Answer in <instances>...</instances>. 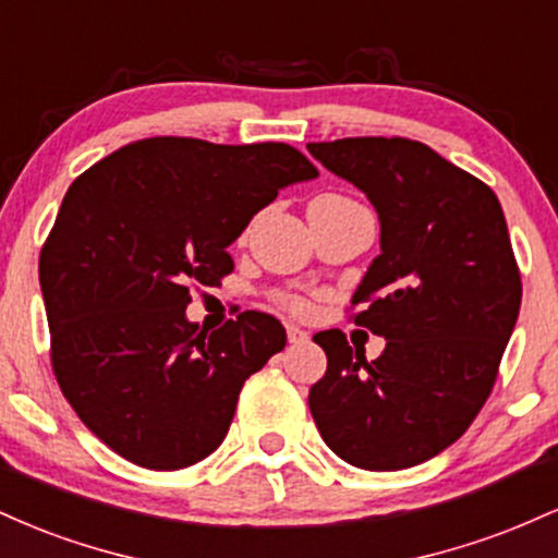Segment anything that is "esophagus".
Here are the masks:
<instances>
[{"instance_id": "1", "label": "esophagus", "mask_w": 558, "mask_h": 558, "mask_svg": "<svg viewBox=\"0 0 558 558\" xmlns=\"http://www.w3.org/2000/svg\"><path fill=\"white\" fill-rule=\"evenodd\" d=\"M286 332H288V341L291 343H304L306 338H310V332L301 330L299 325H286Z\"/></svg>"}]
</instances>
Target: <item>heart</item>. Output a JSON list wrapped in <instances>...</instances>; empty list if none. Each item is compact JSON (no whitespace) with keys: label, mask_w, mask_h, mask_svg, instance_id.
Listing matches in <instances>:
<instances>
[{"label":"heart","mask_w":558,"mask_h":558,"mask_svg":"<svg viewBox=\"0 0 558 558\" xmlns=\"http://www.w3.org/2000/svg\"><path fill=\"white\" fill-rule=\"evenodd\" d=\"M286 306L291 312H296V315H304V312H310V304H306V301L299 299V296H288L286 299Z\"/></svg>","instance_id":"heart-1"}]
</instances>
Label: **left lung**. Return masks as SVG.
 Wrapping results in <instances>:
<instances>
[{
    "mask_svg": "<svg viewBox=\"0 0 558 558\" xmlns=\"http://www.w3.org/2000/svg\"><path fill=\"white\" fill-rule=\"evenodd\" d=\"M330 172L367 194L380 254L356 288L354 323L386 338L367 362L341 330L310 390L323 440L373 472L422 464L464 435L488 401L517 325L522 280L498 198L483 181L409 138L306 144Z\"/></svg>",
    "mask_w": 558,
    "mask_h": 558,
    "instance_id": "1",
    "label": "left lung"
}]
</instances>
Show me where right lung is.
Listing matches in <instances>:
<instances>
[{
	"mask_svg": "<svg viewBox=\"0 0 558 558\" xmlns=\"http://www.w3.org/2000/svg\"><path fill=\"white\" fill-rule=\"evenodd\" d=\"M312 178L288 144L181 136L133 141L75 178L38 280L54 377L101 444L162 472L222 444L243 383L283 351L286 328L243 312L207 336L185 319L189 288L220 286L248 220Z\"/></svg>",
	"mask_w": 558,
	"mask_h": 558,
	"instance_id": "add662e5",
	"label": "right lung"
}]
</instances>
